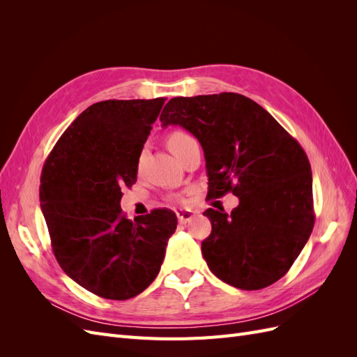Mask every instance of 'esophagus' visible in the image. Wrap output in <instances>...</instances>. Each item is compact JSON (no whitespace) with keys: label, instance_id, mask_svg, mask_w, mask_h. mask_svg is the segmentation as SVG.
<instances>
[{"label":"esophagus","instance_id":"obj_1","mask_svg":"<svg viewBox=\"0 0 357 357\" xmlns=\"http://www.w3.org/2000/svg\"><path fill=\"white\" fill-rule=\"evenodd\" d=\"M193 215H195V211L192 210H178L177 211V219L180 223H188Z\"/></svg>","mask_w":357,"mask_h":357}]
</instances>
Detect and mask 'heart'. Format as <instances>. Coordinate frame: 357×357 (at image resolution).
I'll return each mask as SVG.
<instances>
[{
    "mask_svg": "<svg viewBox=\"0 0 357 357\" xmlns=\"http://www.w3.org/2000/svg\"><path fill=\"white\" fill-rule=\"evenodd\" d=\"M190 142H193V138L188 132H185V131L171 132L168 139H167L168 147H169L171 152L174 153V156H177L181 152V149L185 147L186 144H189Z\"/></svg>",
    "mask_w": 357,
    "mask_h": 357,
    "instance_id": "heart-1",
    "label": "heart"
}]
</instances>
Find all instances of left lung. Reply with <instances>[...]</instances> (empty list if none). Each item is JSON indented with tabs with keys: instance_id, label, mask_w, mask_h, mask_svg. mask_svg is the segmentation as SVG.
Here are the masks:
<instances>
[{
	"instance_id": "left-lung-1",
	"label": "left lung",
	"mask_w": 357,
	"mask_h": 357,
	"mask_svg": "<svg viewBox=\"0 0 357 357\" xmlns=\"http://www.w3.org/2000/svg\"><path fill=\"white\" fill-rule=\"evenodd\" d=\"M160 122L198 138L208 198L232 192L240 199L231 214L204 211L211 234L201 250L210 271L243 290L275 283L314 226L311 167L299 143L257 102L234 92L177 96Z\"/></svg>"
}]
</instances>
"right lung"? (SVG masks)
<instances>
[{"label": "right lung", "mask_w": 357, "mask_h": 357, "mask_svg": "<svg viewBox=\"0 0 357 357\" xmlns=\"http://www.w3.org/2000/svg\"><path fill=\"white\" fill-rule=\"evenodd\" d=\"M165 98L92 104L66 129L41 172L40 207L53 253L75 283L125 301L156 278L176 213L162 208L132 220L122 189L137 181L138 159Z\"/></svg>", "instance_id": "right-lung-1"}]
</instances>
